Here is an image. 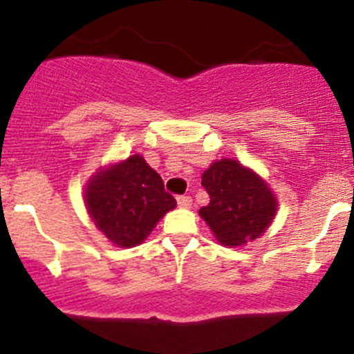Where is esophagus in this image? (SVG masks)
I'll return each instance as SVG.
<instances>
[{"instance_id":"34e87169","label":"esophagus","mask_w":354,"mask_h":354,"mask_svg":"<svg viewBox=\"0 0 354 354\" xmlns=\"http://www.w3.org/2000/svg\"><path fill=\"white\" fill-rule=\"evenodd\" d=\"M192 196H177V204H179V207L183 209H187L192 207Z\"/></svg>"}]
</instances>
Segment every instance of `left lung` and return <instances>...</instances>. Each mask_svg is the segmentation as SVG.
Returning <instances> with one entry per match:
<instances>
[{"label": "left lung", "mask_w": 354, "mask_h": 354, "mask_svg": "<svg viewBox=\"0 0 354 354\" xmlns=\"http://www.w3.org/2000/svg\"><path fill=\"white\" fill-rule=\"evenodd\" d=\"M209 204L198 211L223 246H245L273 223L278 198L257 171L236 159H216L202 174Z\"/></svg>", "instance_id": "left-lung-1"}]
</instances>
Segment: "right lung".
Masks as SVG:
<instances>
[{
    "label": "right lung",
    "instance_id": "1",
    "mask_svg": "<svg viewBox=\"0 0 354 354\" xmlns=\"http://www.w3.org/2000/svg\"><path fill=\"white\" fill-rule=\"evenodd\" d=\"M83 198L97 230L118 248L142 245L177 205L158 171L140 154L99 168L84 186Z\"/></svg>",
    "mask_w": 354,
    "mask_h": 354
}]
</instances>
